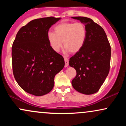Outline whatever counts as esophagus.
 <instances>
[{
  "label": "esophagus",
  "mask_w": 126,
  "mask_h": 126,
  "mask_svg": "<svg viewBox=\"0 0 126 126\" xmlns=\"http://www.w3.org/2000/svg\"><path fill=\"white\" fill-rule=\"evenodd\" d=\"M64 62H65V67H67L69 66V60L66 57H64Z\"/></svg>",
  "instance_id": "esophagus-1"
}]
</instances>
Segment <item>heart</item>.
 Masks as SVG:
<instances>
[{"label":"heart","mask_w":126,"mask_h":126,"mask_svg":"<svg viewBox=\"0 0 126 126\" xmlns=\"http://www.w3.org/2000/svg\"><path fill=\"white\" fill-rule=\"evenodd\" d=\"M54 32H48L47 38L53 51L58 52L63 46L73 54L83 48L87 36L86 27L80 22H62L54 28Z\"/></svg>","instance_id":"b5f03b06"}]
</instances>
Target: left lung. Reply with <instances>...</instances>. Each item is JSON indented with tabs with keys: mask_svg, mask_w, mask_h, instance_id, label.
<instances>
[{
	"mask_svg": "<svg viewBox=\"0 0 126 126\" xmlns=\"http://www.w3.org/2000/svg\"><path fill=\"white\" fill-rule=\"evenodd\" d=\"M72 18L84 24L87 30L83 48L69 60V66L76 71L72 84L80 93L93 94L99 91L109 73L110 44L104 29L93 20L83 16Z\"/></svg>",
	"mask_w": 126,
	"mask_h": 126,
	"instance_id": "1",
	"label": "left lung"
}]
</instances>
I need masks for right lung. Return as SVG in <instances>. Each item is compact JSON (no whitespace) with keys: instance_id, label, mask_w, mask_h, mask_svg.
Instances as JSON below:
<instances>
[{"instance_id":"right-lung-1","label":"right lung","mask_w":126,"mask_h":126,"mask_svg":"<svg viewBox=\"0 0 126 126\" xmlns=\"http://www.w3.org/2000/svg\"><path fill=\"white\" fill-rule=\"evenodd\" d=\"M61 18L47 17L30 21L19 30L12 47L13 73L23 90L35 96L49 93L54 77L64 66L60 54L49 45V29Z\"/></svg>"}]
</instances>
